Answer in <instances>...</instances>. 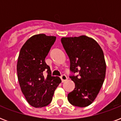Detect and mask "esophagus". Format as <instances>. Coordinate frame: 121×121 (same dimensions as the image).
<instances>
[{
  "instance_id": "34e87169",
  "label": "esophagus",
  "mask_w": 121,
  "mask_h": 121,
  "mask_svg": "<svg viewBox=\"0 0 121 121\" xmlns=\"http://www.w3.org/2000/svg\"><path fill=\"white\" fill-rule=\"evenodd\" d=\"M61 81H62L63 82H64L65 81H66V80L68 79V78H67V77L65 75H62L61 76Z\"/></svg>"
}]
</instances>
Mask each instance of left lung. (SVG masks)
<instances>
[{"label": "left lung", "mask_w": 121, "mask_h": 121, "mask_svg": "<svg viewBox=\"0 0 121 121\" xmlns=\"http://www.w3.org/2000/svg\"><path fill=\"white\" fill-rule=\"evenodd\" d=\"M61 41L70 59V76L75 87L68 94V100L77 107L88 106L97 97L105 77L106 64L101 47L86 36L64 37Z\"/></svg>", "instance_id": "obj_1"}]
</instances>
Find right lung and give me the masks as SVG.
I'll use <instances>...</instances> for the list:
<instances>
[{
  "mask_svg": "<svg viewBox=\"0 0 121 121\" xmlns=\"http://www.w3.org/2000/svg\"><path fill=\"white\" fill-rule=\"evenodd\" d=\"M56 37L44 34L34 35L21 49L17 63L18 81L27 102L36 108L51 103L55 90L61 82L60 78L51 76L45 58ZM47 76L44 77L43 73Z\"/></svg>",
  "mask_w": 121,
  "mask_h": 121,
  "instance_id": "right-lung-1",
  "label": "right lung"
}]
</instances>
